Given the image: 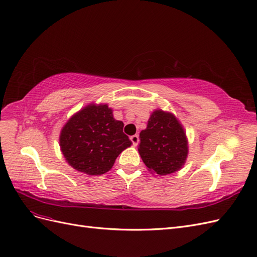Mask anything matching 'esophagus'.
<instances>
[{
  "label": "esophagus",
  "instance_id": "obj_1",
  "mask_svg": "<svg viewBox=\"0 0 257 257\" xmlns=\"http://www.w3.org/2000/svg\"><path fill=\"white\" fill-rule=\"evenodd\" d=\"M130 140H131V142H133V144L136 146V145L139 143V136H138V135L131 136V137H130Z\"/></svg>",
  "mask_w": 257,
  "mask_h": 257
}]
</instances>
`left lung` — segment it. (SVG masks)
<instances>
[{
    "label": "left lung",
    "mask_w": 257,
    "mask_h": 257,
    "mask_svg": "<svg viewBox=\"0 0 257 257\" xmlns=\"http://www.w3.org/2000/svg\"><path fill=\"white\" fill-rule=\"evenodd\" d=\"M138 150L151 171L159 175L173 173L187 157L184 129L172 114L157 109L151 115L148 127L141 131Z\"/></svg>",
    "instance_id": "left-lung-1"
}]
</instances>
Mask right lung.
<instances>
[{
  "label": "right lung",
  "instance_id": "obj_1",
  "mask_svg": "<svg viewBox=\"0 0 257 257\" xmlns=\"http://www.w3.org/2000/svg\"><path fill=\"white\" fill-rule=\"evenodd\" d=\"M106 104L88 105L72 116L61 130L60 148L68 164L79 172L100 175L113 167L131 142Z\"/></svg>",
  "mask_w": 257,
  "mask_h": 257
}]
</instances>
